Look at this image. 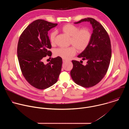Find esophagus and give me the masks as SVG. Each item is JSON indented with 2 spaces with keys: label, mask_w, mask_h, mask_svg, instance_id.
<instances>
[{
  "label": "esophagus",
  "mask_w": 129,
  "mask_h": 129,
  "mask_svg": "<svg viewBox=\"0 0 129 129\" xmlns=\"http://www.w3.org/2000/svg\"><path fill=\"white\" fill-rule=\"evenodd\" d=\"M67 60H65V59H63V62L64 63V62H67Z\"/></svg>",
  "instance_id": "1"
}]
</instances>
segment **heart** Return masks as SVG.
<instances>
[{"instance_id": "obj_1", "label": "heart", "mask_w": 129, "mask_h": 129, "mask_svg": "<svg viewBox=\"0 0 129 129\" xmlns=\"http://www.w3.org/2000/svg\"><path fill=\"white\" fill-rule=\"evenodd\" d=\"M80 28L78 26L69 23L61 27L62 31L70 37V44L73 46L57 48L54 52L56 56L68 60L76 54L77 49L79 52H82L87 48L91 40V32L88 28ZM57 34L56 31L50 33L49 40L51 44L55 43Z\"/></svg>"}]
</instances>
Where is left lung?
<instances>
[{
  "label": "left lung",
  "instance_id": "obj_1",
  "mask_svg": "<svg viewBox=\"0 0 129 129\" xmlns=\"http://www.w3.org/2000/svg\"><path fill=\"white\" fill-rule=\"evenodd\" d=\"M89 22L93 27L91 41L87 48L78 56L87 60L84 65L80 62L72 60L73 68L70 75L77 84L89 88L98 84L105 77L111 58V45L109 36L103 25L93 18H87L75 22Z\"/></svg>",
  "mask_w": 129,
  "mask_h": 129
}]
</instances>
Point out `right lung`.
<instances>
[{
    "label": "right lung",
    "mask_w": 129,
    "mask_h": 129,
    "mask_svg": "<svg viewBox=\"0 0 129 129\" xmlns=\"http://www.w3.org/2000/svg\"><path fill=\"white\" fill-rule=\"evenodd\" d=\"M42 19L33 21L24 30L18 41L17 56L22 75L32 86L39 89H46L58 81L61 71L62 59L51 58L45 64L43 61L51 48L48 31L56 26Z\"/></svg>",
    "instance_id": "right-lung-1"
}]
</instances>
